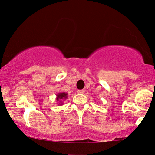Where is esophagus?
Returning <instances> with one entry per match:
<instances>
[{
  "mask_svg": "<svg viewBox=\"0 0 155 155\" xmlns=\"http://www.w3.org/2000/svg\"><path fill=\"white\" fill-rule=\"evenodd\" d=\"M78 93L82 94L84 93V89H81V90H78Z\"/></svg>",
  "mask_w": 155,
  "mask_h": 155,
  "instance_id": "34e87169",
  "label": "esophagus"
}]
</instances>
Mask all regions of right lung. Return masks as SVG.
I'll return each mask as SVG.
<instances>
[{"label":"right lung","mask_w":155,"mask_h":155,"mask_svg":"<svg viewBox=\"0 0 155 155\" xmlns=\"http://www.w3.org/2000/svg\"><path fill=\"white\" fill-rule=\"evenodd\" d=\"M68 98V94L66 92H61V93H58L57 94V98L56 100L57 101H59V105H63V101L66 100Z\"/></svg>","instance_id":"obj_1"}]
</instances>
